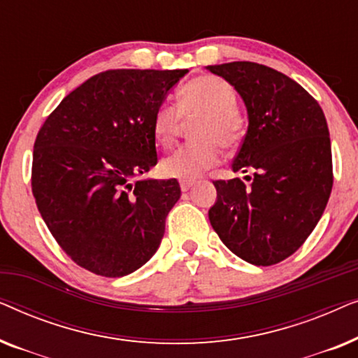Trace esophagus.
Masks as SVG:
<instances>
[{
  "label": "esophagus",
  "instance_id": "obj_1",
  "mask_svg": "<svg viewBox=\"0 0 358 358\" xmlns=\"http://www.w3.org/2000/svg\"><path fill=\"white\" fill-rule=\"evenodd\" d=\"M179 185H180V190H182V192H187V190L194 185V180H180Z\"/></svg>",
  "mask_w": 358,
  "mask_h": 358
}]
</instances>
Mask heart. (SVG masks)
Masks as SVG:
<instances>
[{
	"mask_svg": "<svg viewBox=\"0 0 358 358\" xmlns=\"http://www.w3.org/2000/svg\"><path fill=\"white\" fill-rule=\"evenodd\" d=\"M236 106L238 94L231 85L218 76H200L180 90L179 109L168 102L156 107L151 130L156 143L163 148H169L178 138L182 117L202 115L194 127V136L199 141L182 145L164 158L161 163L163 174L190 180L217 163V145L224 150L238 146L246 122Z\"/></svg>",
	"mask_w": 358,
	"mask_h": 358,
	"instance_id": "1",
	"label": "heart"
}]
</instances>
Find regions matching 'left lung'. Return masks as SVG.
<instances>
[{
    "mask_svg": "<svg viewBox=\"0 0 358 358\" xmlns=\"http://www.w3.org/2000/svg\"><path fill=\"white\" fill-rule=\"evenodd\" d=\"M248 109V131L231 168L244 179L215 180L210 223L229 251L254 266L292 256L320 222L332 189L324 112L283 73L252 62L210 65Z\"/></svg>",
    "mask_w": 358,
    "mask_h": 358,
    "instance_id": "8db88e82",
    "label": "left lung"
}]
</instances>
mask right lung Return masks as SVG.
<instances>
[{"instance_id": "add662e5", "label": "right lung", "mask_w": 358, "mask_h": 358, "mask_svg": "<svg viewBox=\"0 0 358 358\" xmlns=\"http://www.w3.org/2000/svg\"><path fill=\"white\" fill-rule=\"evenodd\" d=\"M189 70H107L47 117L34 143L32 194L60 248L102 277L135 272L158 251L180 197L158 163L151 119Z\"/></svg>"}]
</instances>
